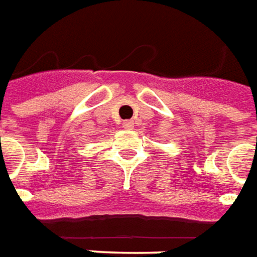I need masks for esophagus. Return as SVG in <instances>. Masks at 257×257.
<instances>
[{
	"mask_svg": "<svg viewBox=\"0 0 257 257\" xmlns=\"http://www.w3.org/2000/svg\"><path fill=\"white\" fill-rule=\"evenodd\" d=\"M122 126H123V129L131 131V129H134V122H132V121H123Z\"/></svg>",
	"mask_w": 257,
	"mask_h": 257,
	"instance_id": "esophagus-1",
	"label": "esophagus"
}]
</instances>
